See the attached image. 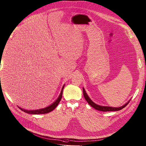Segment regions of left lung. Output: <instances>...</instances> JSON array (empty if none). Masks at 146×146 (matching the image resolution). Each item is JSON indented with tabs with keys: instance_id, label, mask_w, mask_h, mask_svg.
<instances>
[{
	"instance_id": "1",
	"label": "left lung",
	"mask_w": 146,
	"mask_h": 146,
	"mask_svg": "<svg viewBox=\"0 0 146 146\" xmlns=\"http://www.w3.org/2000/svg\"><path fill=\"white\" fill-rule=\"evenodd\" d=\"M83 94L85 99L86 100V101L88 102V103L92 107L94 108H95L97 110L101 111H119L123 108H124L130 101V100L128 101L127 103H125L124 106L121 107H108V106H99L98 104H96L90 99V98L88 96L87 94L85 92L84 88H83Z\"/></svg>"
}]
</instances>
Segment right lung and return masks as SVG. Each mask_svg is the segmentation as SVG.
Instances as JSON below:
<instances>
[{"mask_svg": "<svg viewBox=\"0 0 146 146\" xmlns=\"http://www.w3.org/2000/svg\"><path fill=\"white\" fill-rule=\"evenodd\" d=\"M64 86L65 85L63 86L62 88V90H61V93H60L59 96L58 97V98H57V100H56V101L53 102V103L50 105L49 106L46 107V108H42V109H39V110H25V109H23L21 107H19V109H21L22 111H24V112L27 113L28 114H46V113H48L49 112H50V111H53L56 107V106L58 105V104L59 103L60 101H61V98H62V91H63V89L64 88Z\"/></svg>", "mask_w": 146, "mask_h": 146, "instance_id": "1", "label": "right lung"}]
</instances>
